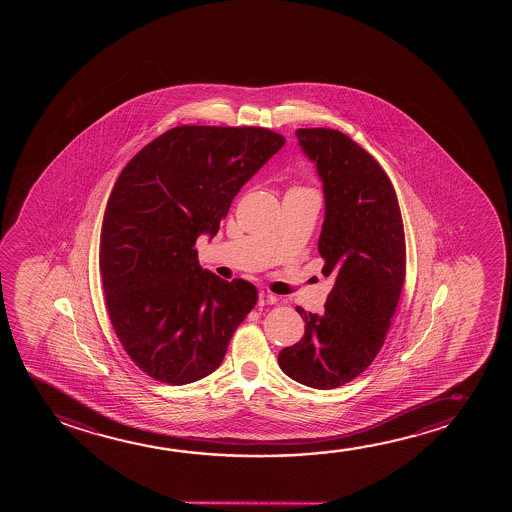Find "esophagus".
Instances as JSON below:
<instances>
[{"instance_id":"34e87169","label":"esophagus","mask_w":512,"mask_h":512,"mask_svg":"<svg viewBox=\"0 0 512 512\" xmlns=\"http://www.w3.org/2000/svg\"><path fill=\"white\" fill-rule=\"evenodd\" d=\"M278 302V299H276V295L273 294H262L259 295V306L260 308H264V306H273V304H276Z\"/></svg>"}]
</instances>
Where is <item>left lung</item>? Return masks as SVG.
Here are the masks:
<instances>
[{
    "label": "left lung",
    "mask_w": 512,
    "mask_h": 512,
    "mask_svg": "<svg viewBox=\"0 0 512 512\" xmlns=\"http://www.w3.org/2000/svg\"><path fill=\"white\" fill-rule=\"evenodd\" d=\"M295 136L322 182L318 252L334 287L322 315L297 308L306 332L278 364L301 385L332 390L362 374L385 343L406 278L404 224L390 178L358 143L325 127Z\"/></svg>",
    "instance_id": "1"
}]
</instances>
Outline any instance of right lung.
<instances>
[{"instance_id": "obj_1", "label": "right lung", "mask_w": 512, "mask_h": 512, "mask_svg": "<svg viewBox=\"0 0 512 512\" xmlns=\"http://www.w3.org/2000/svg\"><path fill=\"white\" fill-rule=\"evenodd\" d=\"M285 145L262 127L178 126L122 169L106 204L99 273L115 334L150 378L187 385L218 369L257 288L199 266L241 187Z\"/></svg>"}]
</instances>
